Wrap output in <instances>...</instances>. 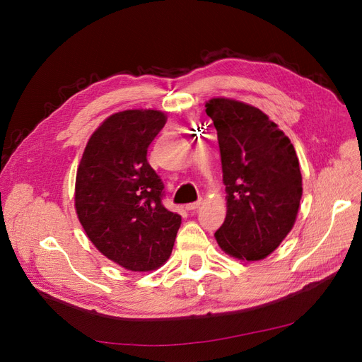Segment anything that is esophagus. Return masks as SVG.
<instances>
[{
    "mask_svg": "<svg viewBox=\"0 0 362 362\" xmlns=\"http://www.w3.org/2000/svg\"><path fill=\"white\" fill-rule=\"evenodd\" d=\"M201 205H202V201H196V202H192V204L185 205V210H187V211H194V210H198Z\"/></svg>",
    "mask_w": 362,
    "mask_h": 362,
    "instance_id": "1",
    "label": "esophagus"
}]
</instances>
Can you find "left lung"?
<instances>
[{"mask_svg":"<svg viewBox=\"0 0 362 362\" xmlns=\"http://www.w3.org/2000/svg\"><path fill=\"white\" fill-rule=\"evenodd\" d=\"M217 131L226 217L214 237L228 255L258 261L296 222L302 173L290 139L259 108L228 98L205 104Z\"/></svg>","mask_w":362,"mask_h":362,"instance_id":"1","label":"left lung"}]
</instances>
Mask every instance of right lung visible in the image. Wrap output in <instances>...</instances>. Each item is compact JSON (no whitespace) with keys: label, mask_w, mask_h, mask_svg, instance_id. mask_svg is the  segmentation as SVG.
<instances>
[{"label":"right lung","mask_w":362,"mask_h":362,"mask_svg":"<svg viewBox=\"0 0 362 362\" xmlns=\"http://www.w3.org/2000/svg\"><path fill=\"white\" fill-rule=\"evenodd\" d=\"M164 124L158 110L112 115L90 136L76 170L75 210L87 237L131 272L163 266L181 226V216L164 208V185L146 158Z\"/></svg>","instance_id":"obj_1"}]
</instances>
